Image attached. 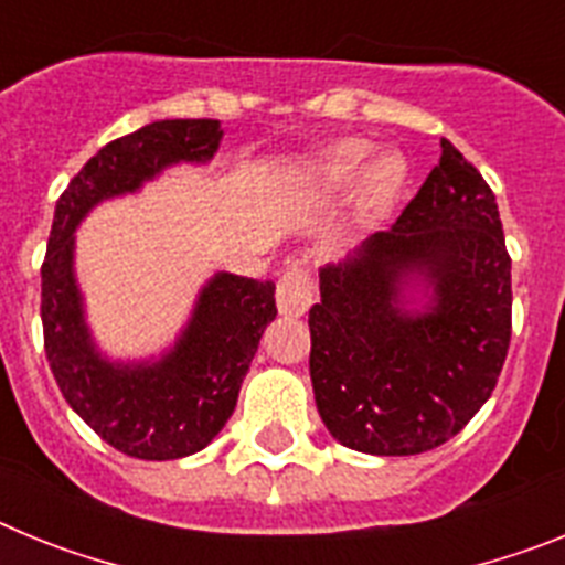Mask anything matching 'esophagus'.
<instances>
[{
  "mask_svg": "<svg viewBox=\"0 0 565 565\" xmlns=\"http://www.w3.org/2000/svg\"><path fill=\"white\" fill-rule=\"evenodd\" d=\"M313 302V282L302 268H291L277 282V308L282 317H302Z\"/></svg>",
  "mask_w": 565,
  "mask_h": 565,
  "instance_id": "obj_1",
  "label": "esophagus"
}]
</instances>
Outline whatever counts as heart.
<instances>
[{
	"instance_id": "heart-1",
	"label": "heart",
	"mask_w": 565,
	"mask_h": 565,
	"mask_svg": "<svg viewBox=\"0 0 565 565\" xmlns=\"http://www.w3.org/2000/svg\"><path fill=\"white\" fill-rule=\"evenodd\" d=\"M373 153V143L348 135L339 141L328 143L322 152L311 161V174L322 186H342V183L353 181L362 169L366 158ZM371 158V157H370ZM372 159V158H371ZM369 167L362 174V203L367 212L382 214L398 201L404 183H407V163L398 152L384 149L374 154Z\"/></svg>"
}]
</instances>
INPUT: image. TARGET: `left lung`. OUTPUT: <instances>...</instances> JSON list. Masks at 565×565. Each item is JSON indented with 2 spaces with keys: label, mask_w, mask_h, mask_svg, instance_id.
<instances>
[{
  "label": "left lung",
  "mask_w": 565,
  "mask_h": 565,
  "mask_svg": "<svg viewBox=\"0 0 565 565\" xmlns=\"http://www.w3.org/2000/svg\"><path fill=\"white\" fill-rule=\"evenodd\" d=\"M317 411L339 444L416 456L483 407L512 337V259L492 189L441 138V161L387 232L319 268Z\"/></svg>",
  "instance_id": "left-lung-1"
}]
</instances>
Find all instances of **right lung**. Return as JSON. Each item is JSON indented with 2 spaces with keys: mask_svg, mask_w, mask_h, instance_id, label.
<instances>
[{
  "mask_svg": "<svg viewBox=\"0 0 565 565\" xmlns=\"http://www.w3.org/2000/svg\"><path fill=\"white\" fill-rule=\"evenodd\" d=\"M221 121L172 118L98 149L56 203L42 266L44 353L58 391L124 456L174 461L201 452L234 413L266 326L274 282L217 271L167 351L113 359L89 331L76 277V228L98 203L141 192L169 167H203L221 149Z\"/></svg>",
  "mask_w": 565,
  "mask_h": 565,
  "instance_id": "right-lung-1",
  "label": "right lung"
}]
</instances>
